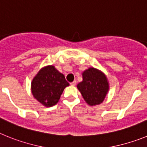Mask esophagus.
I'll list each match as a JSON object with an SVG mask.
<instances>
[{"instance_id":"esophagus-1","label":"esophagus","mask_w":147,"mask_h":147,"mask_svg":"<svg viewBox=\"0 0 147 147\" xmlns=\"http://www.w3.org/2000/svg\"><path fill=\"white\" fill-rule=\"evenodd\" d=\"M70 85H71V86H75V85H76V81H72V82L70 83Z\"/></svg>"}]
</instances>
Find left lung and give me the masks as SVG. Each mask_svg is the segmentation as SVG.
I'll return each instance as SVG.
<instances>
[{
  "label": "left lung",
  "mask_w": 147,
  "mask_h": 147,
  "mask_svg": "<svg viewBox=\"0 0 147 147\" xmlns=\"http://www.w3.org/2000/svg\"><path fill=\"white\" fill-rule=\"evenodd\" d=\"M83 81L77 85L84 100L90 106L98 105L104 101L109 91V82L101 71L93 67L82 73Z\"/></svg>",
  "instance_id": "8db88e82"
}]
</instances>
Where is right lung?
<instances>
[{"label":"right lung","instance_id":"obj_1","mask_svg":"<svg viewBox=\"0 0 147 147\" xmlns=\"http://www.w3.org/2000/svg\"><path fill=\"white\" fill-rule=\"evenodd\" d=\"M69 86L64 75L54 66H47L40 69L31 84L33 97L42 105L50 107L55 105L66 86Z\"/></svg>","mask_w":147,"mask_h":147}]
</instances>
